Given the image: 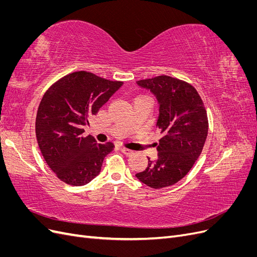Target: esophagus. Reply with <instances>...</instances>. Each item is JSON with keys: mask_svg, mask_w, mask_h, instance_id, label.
I'll use <instances>...</instances> for the list:
<instances>
[{"mask_svg": "<svg viewBox=\"0 0 257 257\" xmlns=\"http://www.w3.org/2000/svg\"><path fill=\"white\" fill-rule=\"evenodd\" d=\"M119 149H120V151L123 154H125V155H132V154H133V151L130 150V149H126V148H124V147H120Z\"/></svg>", "mask_w": 257, "mask_h": 257, "instance_id": "obj_1", "label": "esophagus"}]
</instances>
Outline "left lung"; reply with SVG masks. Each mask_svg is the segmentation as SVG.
I'll return each instance as SVG.
<instances>
[{
    "instance_id": "1",
    "label": "left lung",
    "mask_w": 257,
    "mask_h": 257,
    "mask_svg": "<svg viewBox=\"0 0 257 257\" xmlns=\"http://www.w3.org/2000/svg\"><path fill=\"white\" fill-rule=\"evenodd\" d=\"M139 87L150 90L160 104L157 127L163 137L158 159H148V166L137 179L152 189L177 183L196 162L208 135V116L203 99L192 84L162 75L138 80Z\"/></svg>"
}]
</instances>
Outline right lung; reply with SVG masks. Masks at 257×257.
I'll list each match as a JSON object with an SVG mask.
<instances>
[{"instance_id": "1", "label": "right lung", "mask_w": 257, "mask_h": 257, "mask_svg": "<svg viewBox=\"0 0 257 257\" xmlns=\"http://www.w3.org/2000/svg\"><path fill=\"white\" fill-rule=\"evenodd\" d=\"M122 84L80 71L62 77L46 91L37 109L35 133L46 163L61 181L80 186L100 173L114 146L82 136V127Z\"/></svg>"}]
</instances>
